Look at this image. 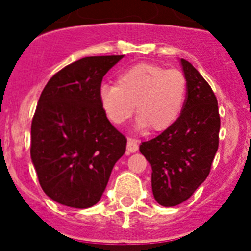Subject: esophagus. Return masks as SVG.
Returning a JSON list of instances; mask_svg holds the SVG:
<instances>
[{"mask_svg":"<svg viewBox=\"0 0 251 251\" xmlns=\"http://www.w3.org/2000/svg\"><path fill=\"white\" fill-rule=\"evenodd\" d=\"M127 151L129 153H134L138 151V143H137L136 139H132V138H128L127 142Z\"/></svg>","mask_w":251,"mask_h":251,"instance_id":"obj_1","label":"esophagus"}]
</instances>
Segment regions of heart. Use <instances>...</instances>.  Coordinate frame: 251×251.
Here are the masks:
<instances>
[{
    "mask_svg": "<svg viewBox=\"0 0 251 251\" xmlns=\"http://www.w3.org/2000/svg\"><path fill=\"white\" fill-rule=\"evenodd\" d=\"M186 92V77L179 70L142 63L122 73L117 85H101L99 99L112 123H126L136 109L139 114V129L151 126L152 129L161 132L179 118Z\"/></svg>",
    "mask_w": 251,
    "mask_h": 251,
    "instance_id": "obj_1",
    "label": "heart"
}]
</instances>
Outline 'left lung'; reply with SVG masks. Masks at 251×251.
Wrapping results in <instances>:
<instances>
[{"instance_id":"obj_1","label":"left lung","mask_w":251,"mask_h":251,"mask_svg":"<svg viewBox=\"0 0 251 251\" xmlns=\"http://www.w3.org/2000/svg\"><path fill=\"white\" fill-rule=\"evenodd\" d=\"M181 65L187 83L182 113L168 129L139 147L152 167L153 196L165 207L192 196L210 174L219 147L216 97L191 63L181 59Z\"/></svg>"}]
</instances>
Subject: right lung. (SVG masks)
<instances>
[{
  "label": "right lung",
  "mask_w": 251,
  "mask_h": 251,
  "mask_svg": "<svg viewBox=\"0 0 251 251\" xmlns=\"http://www.w3.org/2000/svg\"><path fill=\"white\" fill-rule=\"evenodd\" d=\"M123 55L88 56L57 72L40 95L31 124V159L51 200L88 208L100 200L127 138L99 99L103 76Z\"/></svg>",
  "instance_id": "1"
}]
</instances>
